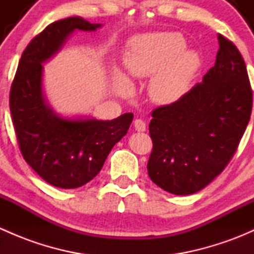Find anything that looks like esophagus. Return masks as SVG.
<instances>
[{
	"label": "esophagus",
	"mask_w": 254,
	"mask_h": 254,
	"mask_svg": "<svg viewBox=\"0 0 254 254\" xmlns=\"http://www.w3.org/2000/svg\"><path fill=\"white\" fill-rule=\"evenodd\" d=\"M134 127H135V130H136V131H145L146 130V124H145V122H143V120H141V119H136L134 122Z\"/></svg>",
	"instance_id": "34e87169"
}]
</instances>
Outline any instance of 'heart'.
<instances>
[{
  "mask_svg": "<svg viewBox=\"0 0 254 254\" xmlns=\"http://www.w3.org/2000/svg\"><path fill=\"white\" fill-rule=\"evenodd\" d=\"M179 33H145L132 38L124 55V67L134 78L150 77L148 98L158 106H171L183 98L201 66L200 55L186 49ZM113 87L127 94L129 82L118 70L113 71Z\"/></svg>",
  "mask_w": 254,
  "mask_h": 254,
  "instance_id": "obj_1",
  "label": "heart"
}]
</instances>
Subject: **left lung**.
Returning <instances> with one entry per match:
<instances>
[{
    "mask_svg": "<svg viewBox=\"0 0 254 254\" xmlns=\"http://www.w3.org/2000/svg\"><path fill=\"white\" fill-rule=\"evenodd\" d=\"M214 67L171 106L152 112L151 181L176 195L205 188L236 152L252 112V89L238 49L217 34Z\"/></svg>",
    "mask_w": 254,
    "mask_h": 254,
    "instance_id": "1",
    "label": "left lung"
}]
</instances>
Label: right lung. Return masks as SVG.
<instances>
[{
    "label": "right lung",
    "instance_id": "1",
    "mask_svg": "<svg viewBox=\"0 0 254 254\" xmlns=\"http://www.w3.org/2000/svg\"><path fill=\"white\" fill-rule=\"evenodd\" d=\"M103 24L70 17L48 25L25 48L11 87L9 108L20 152L45 182L73 189L99 173L109 152L127 135L134 114L113 120L54 111L44 92V66L76 33L96 32Z\"/></svg>",
    "mask_w": 254,
    "mask_h": 254
}]
</instances>
